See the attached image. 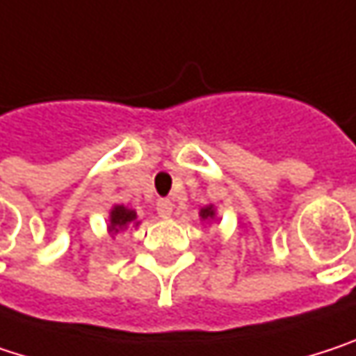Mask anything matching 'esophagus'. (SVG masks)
I'll return each mask as SVG.
<instances>
[{"mask_svg":"<svg viewBox=\"0 0 356 356\" xmlns=\"http://www.w3.org/2000/svg\"><path fill=\"white\" fill-rule=\"evenodd\" d=\"M157 209V215L161 217V219H168L172 213H174V202L170 199H159L156 204Z\"/></svg>","mask_w":356,"mask_h":356,"instance_id":"obj_1","label":"esophagus"}]
</instances>
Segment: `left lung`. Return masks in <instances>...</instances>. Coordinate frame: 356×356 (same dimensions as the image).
Segmentation results:
<instances>
[{
  "mask_svg": "<svg viewBox=\"0 0 356 356\" xmlns=\"http://www.w3.org/2000/svg\"><path fill=\"white\" fill-rule=\"evenodd\" d=\"M199 217H200V221L211 223V221H215V219H217V211H215V207H213V204H207V207H202V209L199 211Z\"/></svg>",
  "mask_w": 356,
  "mask_h": 356,
  "instance_id": "left-lung-1",
  "label": "left lung"
}]
</instances>
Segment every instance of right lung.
<instances>
[{
  "instance_id": "right-lung-1",
  "label": "right lung",
  "mask_w": 356,
  "mask_h": 356,
  "mask_svg": "<svg viewBox=\"0 0 356 356\" xmlns=\"http://www.w3.org/2000/svg\"><path fill=\"white\" fill-rule=\"evenodd\" d=\"M141 221L137 219V211L135 209H129L124 204H114L108 213V234L111 238H114L116 234L124 232L129 225L137 227Z\"/></svg>"
}]
</instances>
